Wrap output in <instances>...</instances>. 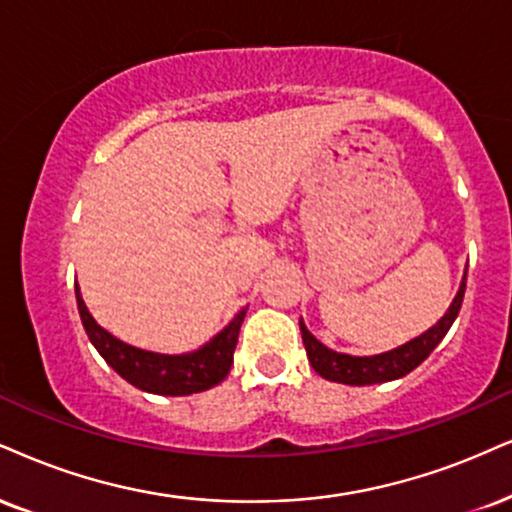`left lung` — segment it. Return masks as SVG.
Returning a JSON list of instances; mask_svg holds the SVG:
<instances>
[{
  "mask_svg": "<svg viewBox=\"0 0 512 512\" xmlns=\"http://www.w3.org/2000/svg\"><path fill=\"white\" fill-rule=\"evenodd\" d=\"M465 280H468V273H465ZM465 280L460 285L456 299L449 311H446L444 318L439 320L437 325L430 327L425 334H420L413 342L399 346V349L380 353V356H346V353H337L327 349L313 337L311 332L306 330L304 320H299L301 337H304V346L308 353V361H311L313 370L318 372L320 377L330 382L339 384H351V387H365V384H380V382H391L399 380V377L408 375L410 370H415L418 365L425 361L430 353L437 349V344L446 337V332L451 330L453 320L463 306L465 296Z\"/></svg>",
  "mask_w": 512,
  "mask_h": 512,
  "instance_id": "8db88e82",
  "label": "left lung"
}]
</instances>
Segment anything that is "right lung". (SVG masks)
<instances>
[{
	"instance_id": "1",
	"label": "right lung",
	"mask_w": 512,
	"mask_h": 512,
	"mask_svg": "<svg viewBox=\"0 0 512 512\" xmlns=\"http://www.w3.org/2000/svg\"><path fill=\"white\" fill-rule=\"evenodd\" d=\"M75 299H78L82 327H85L94 349L102 353L104 361L123 380H128L132 387L161 396L199 394V391H206L223 382L227 372H230L239 327H242L246 315V308H242L235 315V320L223 332L216 334L206 346H201L199 351L182 353V356H163V353L142 351L135 349V346L123 344L121 339H116L104 327L94 323V318L87 311L85 301H82L78 292V285H75Z\"/></svg>"
}]
</instances>
